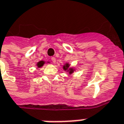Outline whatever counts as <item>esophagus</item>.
<instances>
[{"label": "esophagus", "instance_id": "34e87169", "mask_svg": "<svg viewBox=\"0 0 124 124\" xmlns=\"http://www.w3.org/2000/svg\"><path fill=\"white\" fill-rule=\"evenodd\" d=\"M51 61H52L53 63H56V58L55 57H52L51 58Z\"/></svg>", "mask_w": 124, "mask_h": 124}]
</instances>
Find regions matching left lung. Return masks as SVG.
Here are the masks:
<instances>
[{"mask_svg": "<svg viewBox=\"0 0 124 124\" xmlns=\"http://www.w3.org/2000/svg\"><path fill=\"white\" fill-rule=\"evenodd\" d=\"M63 70H65V71H68L69 73H70V74H72L74 71V68H70V64L69 63H65L63 65Z\"/></svg>", "mask_w": 124, "mask_h": 124, "instance_id": "1", "label": "left lung"}]
</instances>
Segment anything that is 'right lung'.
Listing matches in <instances>:
<instances>
[{
  "label": "right lung",
  "mask_w": 124,
  "mask_h": 124,
  "mask_svg": "<svg viewBox=\"0 0 124 124\" xmlns=\"http://www.w3.org/2000/svg\"><path fill=\"white\" fill-rule=\"evenodd\" d=\"M44 61H39V63H37V65L38 68H41V67H42L43 65H44Z\"/></svg>",
  "instance_id": "obj_1"
}]
</instances>
